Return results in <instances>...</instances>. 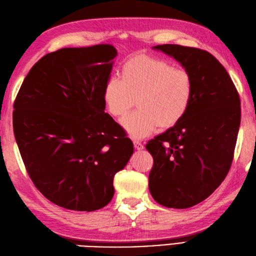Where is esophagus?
Returning a JSON list of instances; mask_svg holds the SVG:
<instances>
[{"label":"esophagus","mask_w":256,"mask_h":256,"mask_svg":"<svg viewBox=\"0 0 256 256\" xmlns=\"http://www.w3.org/2000/svg\"><path fill=\"white\" fill-rule=\"evenodd\" d=\"M134 148L137 150H144V144L140 142V141H138V140H134Z\"/></svg>","instance_id":"esophagus-1"}]
</instances>
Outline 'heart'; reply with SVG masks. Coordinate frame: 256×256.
Listing matches in <instances>:
<instances>
[{"label": "heart", "mask_w": 256, "mask_h": 256, "mask_svg": "<svg viewBox=\"0 0 256 256\" xmlns=\"http://www.w3.org/2000/svg\"><path fill=\"white\" fill-rule=\"evenodd\" d=\"M122 80H107L103 98L107 110L122 118L137 100L138 110L130 114L122 124L130 137L139 139L158 127L171 128L186 115L192 98L190 73L176 69L170 62L138 54L122 66Z\"/></svg>", "instance_id": "heart-1"}]
</instances>
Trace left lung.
I'll use <instances>...</instances> for the list:
<instances>
[{"instance_id": "1", "label": "left lung", "mask_w": 256, "mask_h": 256, "mask_svg": "<svg viewBox=\"0 0 256 256\" xmlns=\"http://www.w3.org/2000/svg\"><path fill=\"white\" fill-rule=\"evenodd\" d=\"M152 48L180 62L192 81L184 118L146 146L153 156V200L164 207L185 209L205 200L229 172L241 122L240 98L212 54L180 44Z\"/></svg>"}]
</instances>
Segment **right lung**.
<instances>
[{
    "label": "right lung",
    "instance_id": "1",
    "mask_svg": "<svg viewBox=\"0 0 256 256\" xmlns=\"http://www.w3.org/2000/svg\"><path fill=\"white\" fill-rule=\"evenodd\" d=\"M117 50L64 48L35 64L16 96L13 127L28 175L56 205L103 208L114 176L134 153L132 140L105 112L104 88Z\"/></svg>",
    "mask_w": 256,
    "mask_h": 256
}]
</instances>
